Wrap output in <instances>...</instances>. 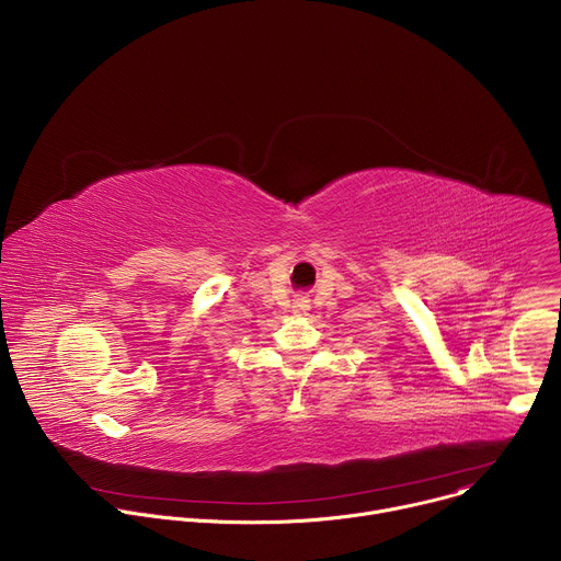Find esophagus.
<instances>
[{
    "instance_id": "esophagus-1",
    "label": "esophagus",
    "mask_w": 561,
    "mask_h": 561,
    "mask_svg": "<svg viewBox=\"0 0 561 561\" xmlns=\"http://www.w3.org/2000/svg\"><path fill=\"white\" fill-rule=\"evenodd\" d=\"M293 308H295V312H306L308 308H310V299L306 297V295H297L295 299H293Z\"/></svg>"
}]
</instances>
